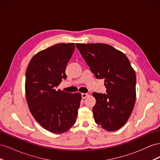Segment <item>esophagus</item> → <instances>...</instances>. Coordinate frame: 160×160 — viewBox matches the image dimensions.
<instances>
[{
	"instance_id": "1",
	"label": "esophagus",
	"mask_w": 160,
	"mask_h": 160,
	"mask_svg": "<svg viewBox=\"0 0 160 160\" xmlns=\"http://www.w3.org/2000/svg\"><path fill=\"white\" fill-rule=\"evenodd\" d=\"M88 95V93H82L81 94V97L83 99H85Z\"/></svg>"
}]
</instances>
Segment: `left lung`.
Returning a JSON list of instances; mask_svg holds the SVG:
<instances>
[{"label": "left lung", "mask_w": 160, "mask_h": 160, "mask_svg": "<svg viewBox=\"0 0 160 160\" xmlns=\"http://www.w3.org/2000/svg\"><path fill=\"white\" fill-rule=\"evenodd\" d=\"M76 47L97 79H103L107 93H94L95 122L109 132L127 122L135 103L136 75L128 57L103 43L80 44Z\"/></svg>", "instance_id": "1"}]
</instances>
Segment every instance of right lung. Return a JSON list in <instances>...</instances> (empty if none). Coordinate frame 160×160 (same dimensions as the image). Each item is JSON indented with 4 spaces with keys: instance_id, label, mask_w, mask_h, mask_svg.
<instances>
[{
    "instance_id": "add662e5",
    "label": "right lung",
    "mask_w": 160,
    "mask_h": 160,
    "mask_svg": "<svg viewBox=\"0 0 160 160\" xmlns=\"http://www.w3.org/2000/svg\"><path fill=\"white\" fill-rule=\"evenodd\" d=\"M75 46L60 43L38 52L27 67L26 99L30 111L41 126L55 133L69 129L76 122L81 94L56 88L65 79L66 67Z\"/></svg>"
}]
</instances>
